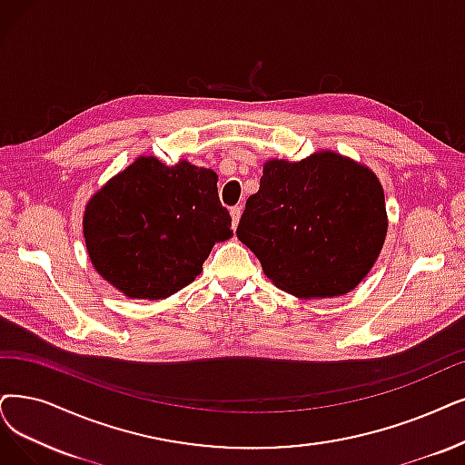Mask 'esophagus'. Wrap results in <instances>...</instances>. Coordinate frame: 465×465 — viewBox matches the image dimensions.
<instances>
[{
  "label": "esophagus",
  "mask_w": 465,
  "mask_h": 465,
  "mask_svg": "<svg viewBox=\"0 0 465 465\" xmlns=\"http://www.w3.org/2000/svg\"><path fill=\"white\" fill-rule=\"evenodd\" d=\"M240 215H242V208H240V206H234V208H231V217H232V229L238 225Z\"/></svg>",
  "instance_id": "34e87169"
}]
</instances>
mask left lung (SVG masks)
<instances>
[{"label": "left lung", "instance_id": "8db88e82", "mask_svg": "<svg viewBox=\"0 0 465 465\" xmlns=\"http://www.w3.org/2000/svg\"><path fill=\"white\" fill-rule=\"evenodd\" d=\"M385 234L378 175L333 151L300 162L267 160L236 229L269 281L302 300L355 290L380 257Z\"/></svg>", "mask_w": 465, "mask_h": 465}]
</instances>
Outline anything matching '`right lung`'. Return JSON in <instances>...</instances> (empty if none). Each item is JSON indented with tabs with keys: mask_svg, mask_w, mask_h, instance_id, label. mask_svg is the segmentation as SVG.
Segmentation results:
<instances>
[{
	"mask_svg": "<svg viewBox=\"0 0 465 465\" xmlns=\"http://www.w3.org/2000/svg\"><path fill=\"white\" fill-rule=\"evenodd\" d=\"M217 173L187 160L139 156L87 202L84 238L95 271L129 300H165L232 236Z\"/></svg>",
	"mask_w": 465,
	"mask_h": 465,
	"instance_id": "obj_1",
	"label": "right lung"
}]
</instances>
